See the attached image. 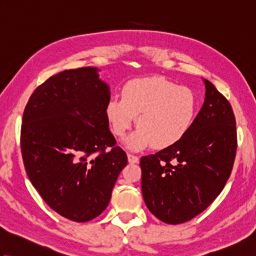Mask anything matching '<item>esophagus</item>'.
Returning <instances> with one entry per match:
<instances>
[{"label": "esophagus", "mask_w": 256, "mask_h": 256, "mask_svg": "<svg viewBox=\"0 0 256 256\" xmlns=\"http://www.w3.org/2000/svg\"><path fill=\"white\" fill-rule=\"evenodd\" d=\"M128 162H132V164H136V162H138V157L134 154H128Z\"/></svg>", "instance_id": "esophagus-1"}]
</instances>
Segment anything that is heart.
Returning a JSON list of instances; mask_svg holds the SVG:
<instances>
[{
	"label": "heart",
	"instance_id": "b5f03b06",
	"mask_svg": "<svg viewBox=\"0 0 256 256\" xmlns=\"http://www.w3.org/2000/svg\"><path fill=\"white\" fill-rule=\"evenodd\" d=\"M106 114L114 135L122 138L136 116L138 130L125 143L132 150L153 145L166 148L192 128L198 114L194 92L162 77L135 79L124 86L121 96L106 102Z\"/></svg>",
	"mask_w": 256,
	"mask_h": 256
}]
</instances>
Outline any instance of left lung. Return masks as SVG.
<instances>
[{
  "instance_id": "obj_1",
  "label": "left lung",
  "mask_w": 256,
  "mask_h": 256,
  "mask_svg": "<svg viewBox=\"0 0 256 256\" xmlns=\"http://www.w3.org/2000/svg\"><path fill=\"white\" fill-rule=\"evenodd\" d=\"M204 82V106L189 132L140 162L146 206L168 224H184L208 208L224 188L236 160L232 106L210 81Z\"/></svg>"
}]
</instances>
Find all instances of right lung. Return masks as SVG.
Listing matches in <instances>:
<instances>
[{"label": "right lung", "instance_id": "1", "mask_svg": "<svg viewBox=\"0 0 256 256\" xmlns=\"http://www.w3.org/2000/svg\"><path fill=\"white\" fill-rule=\"evenodd\" d=\"M108 100L98 69L84 67L52 76L25 106L20 150L27 176L45 202L72 221L104 211L128 164L108 128Z\"/></svg>", "mask_w": 256, "mask_h": 256}]
</instances>
